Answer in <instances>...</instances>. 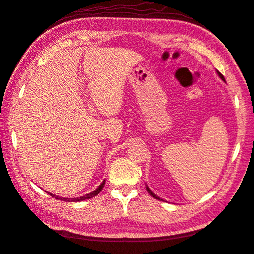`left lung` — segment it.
Masks as SVG:
<instances>
[{
  "mask_svg": "<svg viewBox=\"0 0 254 254\" xmlns=\"http://www.w3.org/2000/svg\"><path fill=\"white\" fill-rule=\"evenodd\" d=\"M216 72H217V75H218V77L219 78H221V79L223 80V81H225V78H224V76L221 74V72H219L218 70H216ZM145 187H146V190H148V192L150 193V195H152V196H153V198L154 199H157V200H160V201H164V200H163V199H161L160 198V196H157L154 192H152V190L149 188V186L148 185H145Z\"/></svg>",
  "mask_w": 254,
  "mask_h": 254,
  "instance_id": "1",
  "label": "left lung"
}]
</instances>
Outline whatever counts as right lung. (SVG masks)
Wrapping results in <instances>:
<instances>
[{"label":"right lung","mask_w":254,"mask_h":254,"mask_svg":"<svg viewBox=\"0 0 254 254\" xmlns=\"http://www.w3.org/2000/svg\"><path fill=\"white\" fill-rule=\"evenodd\" d=\"M104 184H105V179L103 180L102 183H101V185L99 186V187H98L97 189L92 191V192H90V193H88V194H84V195H82V196H78V198H71V199H70V198H62V196L55 195V194H52V193H50V192H48V193H49L51 196H53V198L58 199V200H61V201H66V202H80V201H84V200H87V199H91V198H93V196L99 194L100 191L103 189Z\"/></svg>","instance_id":"1"}]
</instances>
